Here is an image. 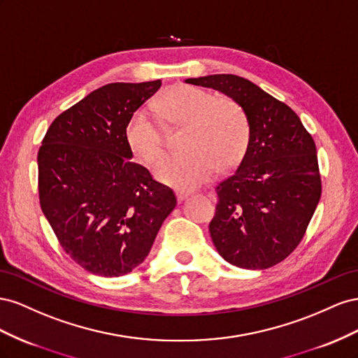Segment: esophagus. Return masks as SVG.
Instances as JSON below:
<instances>
[{"label":"esophagus","instance_id":"1","mask_svg":"<svg viewBox=\"0 0 358 358\" xmlns=\"http://www.w3.org/2000/svg\"><path fill=\"white\" fill-rule=\"evenodd\" d=\"M190 195H192V192H189V190H177L176 192V196H177L178 202H182L185 199H187Z\"/></svg>","mask_w":358,"mask_h":358}]
</instances>
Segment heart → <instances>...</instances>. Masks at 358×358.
Returning <instances> with one entry per match:
<instances>
[{"instance_id":"b5f03b06","label":"heart","mask_w":358,"mask_h":358,"mask_svg":"<svg viewBox=\"0 0 358 358\" xmlns=\"http://www.w3.org/2000/svg\"><path fill=\"white\" fill-rule=\"evenodd\" d=\"M152 109L172 126H186L180 155H163L155 176L166 185L192 189L207 181L219 168L241 160L249 144V122L241 106L228 97H214L206 90L178 85L163 94ZM127 147L136 159L150 163L162 151L163 134L145 109L131 114L126 126Z\"/></svg>"}]
</instances>
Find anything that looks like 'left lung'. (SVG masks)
Segmentation results:
<instances>
[{
    "label": "left lung",
    "mask_w": 358,
    "mask_h": 358,
    "mask_svg": "<svg viewBox=\"0 0 358 358\" xmlns=\"http://www.w3.org/2000/svg\"><path fill=\"white\" fill-rule=\"evenodd\" d=\"M241 106L249 144L237 171L216 187L210 236L220 257L246 270L279 264L303 240L321 198L313 138L283 101L236 75L186 79Z\"/></svg>",
    "instance_id": "left-lung-1"
}]
</instances>
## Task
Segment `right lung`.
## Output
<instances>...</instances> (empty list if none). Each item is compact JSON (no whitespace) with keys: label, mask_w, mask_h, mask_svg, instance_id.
Returning <instances> with one entry per match:
<instances>
[{"label":"right lung","mask_w":358,"mask_h":358,"mask_svg":"<svg viewBox=\"0 0 358 358\" xmlns=\"http://www.w3.org/2000/svg\"><path fill=\"white\" fill-rule=\"evenodd\" d=\"M160 85L94 90L52 121L38 150L40 207L61 248L96 275L118 278L144 262L177 206L172 189L130 160L124 135Z\"/></svg>","instance_id":"obj_1"}]
</instances>
